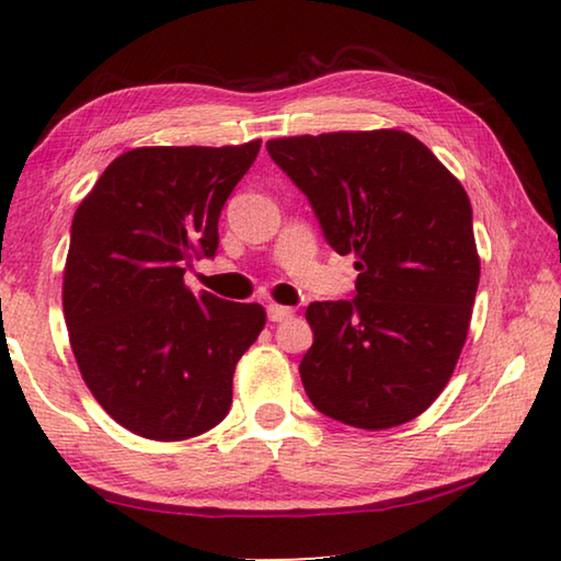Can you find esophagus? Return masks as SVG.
Returning a JSON list of instances; mask_svg holds the SVG:
<instances>
[{"label": "esophagus", "instance_id": "esophagus-1", "mask_svg": "<svg viewBox=\"0 0 561 561\" xmlns=\"http://www.w3.org/2000/svg\"><path fill=\"white\" fill-rule=\"evenodd\" d=\"M294 311L289 307H282V304H270L267 307V317L270 321H284V319H291Z\"/></svg>", "mask_w": 561, "mask_h": 561}]
</instances>
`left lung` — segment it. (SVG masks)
<instances>
[{
  "instance_id": "1",
  "label": "left lung",
  "mask_w": 561,
  "mask_h": 561,
  "mask_svg": "<svg viewBox=\"0 0 561 561\" xmlns=\"http://www.w3.org/2000/svg\"><path fill=\"white\" fill-rule=\"evenodd\" d=\"M267 150L358 272L356 297L307 307L314 344L299 364L304 391L354 428L413 421L450 381L468 339L480 282L468 193L393 128L277 138Z\"/></svg>"
}]
</instances>
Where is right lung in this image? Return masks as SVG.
I'll use <instances>...</instances> for the list:
<instances>
[{
  "label": "right lung",
  "instance_id": "obj_1",
  "mask_svg": "<svg viewBox=\"0 0 561 561\" xmlns=\"http://www.w3.org/2000/svg\"><path fill=\"white\" fill-rule=\"evenodd\" d=\"M260 146L128 150L73 215L66 329L93 398L130 433L185 440L230 411L234 366L267 317L183 277L215 257L217 220Z\"/></svg>",
  "mask_w": 561,
  "mask_h": 561
}]
</instances>
